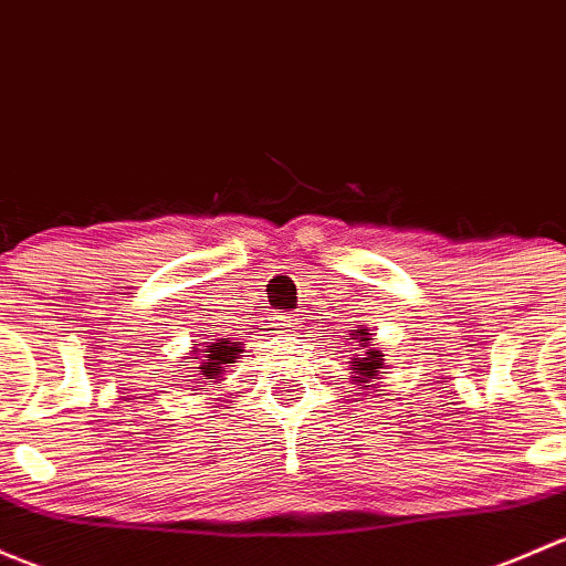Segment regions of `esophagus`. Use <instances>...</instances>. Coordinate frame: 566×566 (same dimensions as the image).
<instances>
[{
  "label": "esophagus",
  "instance_id": "34e87169",
  "mask_svg": "<svg viewBox=\"0 0 566 566\" xmlns=\"http://www.w3.org/2000/svg\"><path fill=\"white\" fill-rule=\"evenodd\" d=\"M279 328L282 331H293L295 328V317H290V314H279Z\"/></svg>",
  "mask_w": 566,
  "mask_h": 566
}]
</instances>
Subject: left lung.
Returning a JSON list of instances; mask_svg holds the SVG:
<instances>
[{"label":"left lung","mask_w":566,"mask_h":566,"mask_svg":"<svg viewBox=\"0 0 566 566\" xmlns=\"http://www.w3.org/2000/svg\"><path fill=\"white\" fill-rule=\"evenodd\" d=\"M353 336L358 338L360 347H363V353L358 355V358L349 360L353 363V374H358V379H374L379 374V368H382V353L371 347V333H366V328L355 331ZM366 346L369 347L368 350L365 349Z\"/></svg>","instance_id":"left-lung-1"}]
</instances>
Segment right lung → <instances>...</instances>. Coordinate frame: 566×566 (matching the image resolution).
<instances>
[{
	"mask_svg": "<svg viewBox=\"0 0 566 566\" xmlns=\"http://www.w3.org/2000/svg\"><path fill=\"white\" fill-rule=\"evenodd\" d=\"M238 344L241 342H224V338H219V342L208 344V349H195V355H198L195 360H200L198 368L203 371L206 379H217L222 374L224 363H235V355L241 353Z\"/></svg>",
	"mask_w": 566,
	"mask_h": 566,
	"instance_id": "1",
	"label": "right lung"
}]
</instances>
